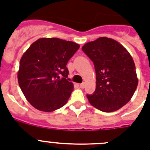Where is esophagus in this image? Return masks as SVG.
<instances>
[{"mask_svg": "<svg viewBox=\"0 0 150 150\" xmlns=\"http://www.w3.org/2000/svg\"><path fill=\"white\" fill-rule=\"evenodd\" d=\"M85 83H81V84H80V85H79V87H80L81 88H85Z\"/></svg>", "mask_w": 150, "mask_h": 150, "instance_id": "1", "label": "esophagus"}]
</instances>
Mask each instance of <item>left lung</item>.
<instances>
[{
    "label": "left lung",
    "instance_id": "8db88e82",
    "mask_svg": "<svg viewBox=\"0 0 150 150\" xmlns=\"http://www.w3.org/2000/svg\"><path fill=\"white\" fill-rule=\"evenodd\" d=\"M93 62L96 88L87 94L90 104L104 112H113L129 101L138 85L130 54L116 40L100 37L81 48Z\"/></svg>",
    "mask_w": 150,
    "mask_h": 150
}]
</instances>
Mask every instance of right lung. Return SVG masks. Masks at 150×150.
Returning a JSON list of instances; mask_svg holds the SVG:
<instances>
[{
	"mask_svg": "<svg viewBox=\"0 0 150 150\" xmlns=\"http://www.w3.org/2000/svg\"><path fill=\"white\" fill-rule=\"evenodd\" d=\"M80 46L59 38H41L20 61L18 83L25 98L37 110L51 112L63 107L74 86L66 65Z\"/></svg>",
	"mask_w": 150,
	"mask_h": 150,
	"instance_id": "1",
	"label": "right lung"
}]
</instances>
